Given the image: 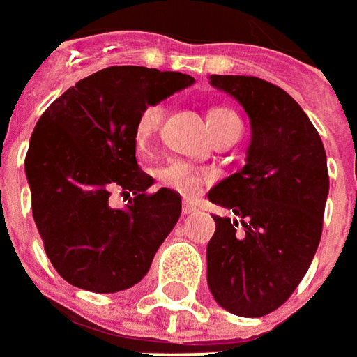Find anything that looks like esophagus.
Returning a JSON list of instances; mask_svg holds the SVG:
<instances>
[{
	"mask_svg": "<svg viewBox=\"0 0 357 357\" xmlns=\"http://www.w3.org/2000/svg\"><path fill=\"white\" fill-rule=\"evenodd\" d=\"M195 210H196L195 202H188V200H186V202H184V204H183V212H184V214H190V212H195Z\"/></svg>",
	"mask_w": 357,
	"mask_h": 357,
	"instance_id": "1",
	"label": "esophagus"
}]
</instances>
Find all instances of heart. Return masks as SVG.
Returning a JSON list of instances; mask_svg holds the SVG:
<instances>
[{
    "mask_svg": "<svg viewBox=\"0 0 357 357\" xmlns=\"http://www.w3.org/2000/svg\"><path fill=\"white\" fill-rule=\"evenodd\" d=\"M162 117H165L162 102H149L147 106H143L139 116L135 119V126H133V139L139 149H145L149 145L157 129L161 128ZM208 123L212 128V133H218L220 129L226 128L229 123H240V117L229 107H212L208 112ZM157 178L162 186L171 188L178 195L195 196L206 184L214 181V173L208 169H200L192 162L183 161V159H173V161L165 162L157 171Z\"/></svg>",
    "mask_w": 357,
    "mask_h": 357,
    "instance_id": "b5f03b06",
    "label": "heart"
}]
</instances>
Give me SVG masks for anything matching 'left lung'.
<instances>
[{
  "label": "left lung",
  "mask_w": 357,
  "mask_h": 357,
  "mask_svg": "<svg viewBox=\"0 0 357 357\" xmlns=\"http://www.w3.org/2000/svg\"><path fill=\"white\" fill-rule=\"evenodd\" d=\"M248 112L245 167L208 198L238 220L214 216L208 287L222 308L265 317L293 295L322 236L328 196L326 151L303 107L283 88L255 76H210Z\"/></svg>",
  "instance_id": "1"
}]
</instances>
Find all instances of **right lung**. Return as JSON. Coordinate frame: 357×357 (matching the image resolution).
Listing matches in <instances>:
<instances>
[{
	"instance_id": "obj_1",
	"label": "right lung",
	"mask_w": 357,
	"mask_h": 357,
	"mask_svg": "<svg viewBox=\"0 0 357 357\" xmlns=\"http://www.w3.org/2000/svg\"><path fill=\"white\" fill-rule=\"evenodd\" d=\"M195 82L183 73L109 66L50 104L31 135L25 173L33 218L52 267L92 293H117L147 275L181 216V195L153 184L135 159L143 106ZM114 192L136 196L114 208Z\"/></svg>"
}]
</instances>
